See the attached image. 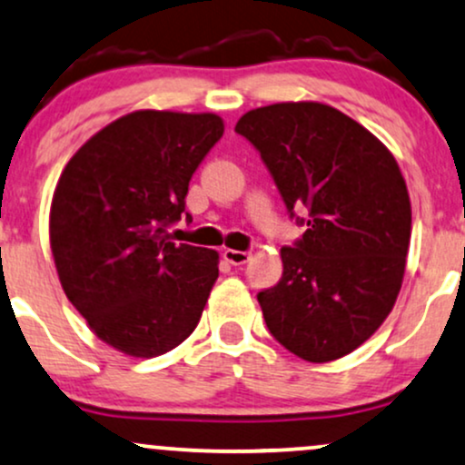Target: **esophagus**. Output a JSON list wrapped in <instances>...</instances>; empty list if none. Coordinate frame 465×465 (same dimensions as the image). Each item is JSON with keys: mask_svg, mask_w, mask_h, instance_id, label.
<instances>
[{"mask_svg": "<svg viewBox=\"0 0 465 465\" xmlns=\"http://www.w3.org/2000/svg\"><path fill=\"white\" fill-rule=\"evenodd\" d=\"M223 257L229 262V264L233 266H242L247 264V262L251 260V253L249 251H236V249H225V253H223Z\"/></svg>", "mask_w": 465, "mask_h": 465, "instance_id": "34e87169", "label": "esophagus"}]
</instances>
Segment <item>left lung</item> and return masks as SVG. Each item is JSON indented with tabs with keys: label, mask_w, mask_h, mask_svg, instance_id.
Here are the masks:
<instances>
[{
	"label": "left lung",
	"mask_w": 465,
	"mask_h": 465,
	"mask_svg": "<svg viewBox=\"0 0 465 465\" xmlns=\"http://www.w3.org/2000/svg\"><path fill=\"white\" fill-rule=\"evenodd\" d=\"M236 134L305 227L282 249V279L257 292L268 331L307 361L349 355L392 312L405 272L411 205L394 155L351 116L314 102L251 110Z\"/></svg>",
	"instance_id": "left-lung-1"
}]
</instances>
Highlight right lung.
Segmentation results:
<instances>
[{"label": "right lung", "instance_id": "right-lung-1", "mask_svg": "<svg viewBox=\"0 0 465 465\" xmlns=\"http://www.w3.org/2000/svg\"><path fill=\"white\" fill-rule=\"evenodd\" d=\"M216 114L141 110L94 134L55 186L49 238L60 283L114 349L155 357L197 327L218 253L173 242L190 179L221 141Z\"/></svg>", "mask_w": 465, "mask_h": 465}]
</instances>
